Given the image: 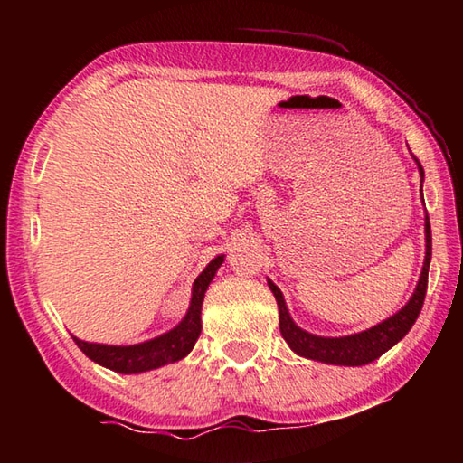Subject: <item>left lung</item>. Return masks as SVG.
Returning a JSON list of instances; mask_svg holds the SVG:
<instances>
[{
  "label": "left lung",
  "instance_id": "obj_1",
  "mask_svg": "<svg viewBox=\"0 0 463 463\" xmlns=\"http://www.w3.org/2000/svg\"><path fill=\"white\" fill-rule=\"evenodd\" d=\"M414 161H417V167L420 174V194H422V179H425V171H422L419 159ZM429 265H430V224H429V214H425V261H422L420 278L417 281V288H414L411 300L406 302L396 315L382 320V323L373 325L372 328H365L362 333L345 335V336H318L298 326L294 323V318L289 317V310L286 307L281 289L268 278V286L273 292V296H276V302L279 308L281 336H284L294 354L307 359H315V362L333 364V365H349V367L372 364L386 354L388 349L394 347L398 341H402L404 335L411 331L414 323H417L422 302H425V294H427Z\"/></svg>",
  "mask_w": 463,
  "mask_h": 463
}]
</instances>
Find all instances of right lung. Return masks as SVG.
<instances>
[{
  "label": "right lung",
  "mask_w": 463,
  "mask_h": 463,
  "mask_svg": "<svg viewBox=\"0 0 463 463\" xmlns=\"http://www.w3.org/2000/svg\"><path fill=\"white\" fill-rule=\"evenodd\" d=\"M224 261V255H216L213 261L206 265L198 278H195L192 286V298L190 308H187L185 317L171 328V331L163 333L155 339H148L145 343L137 345H104V343H88L73 336L85 355L91 362L108 367V370L118 373H143L156 370V367L175 364L184 359L194 349L195 341L202 333V302L206 296V289L210 281L214 279L218 268Z\"/></svg>",
  "instance_id": "obj_1"
}]
</instances>
